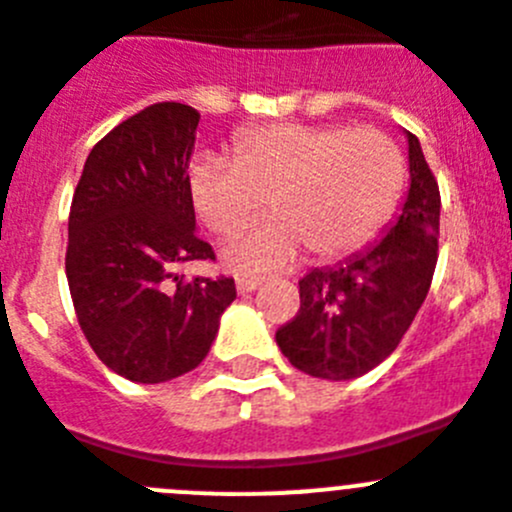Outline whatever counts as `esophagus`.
<instances>
[{
	"mask_svg": "<svg viewBox=\"0 0 512 512\" xmlns=\"http://www.w3.org/2000/svg\"><path fill=\"white\" fill-rule=\"evenodd\" d=\"M260 287V277H237V292L247 295V292H255Z\"/></svg>",
	"mask_w": 512,
	"mask_h": 512,
	"instance_id": "34e87169",
	"label": "esophagus"
}]
</instances>
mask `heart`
Segmentation results:
<instances>
[{
  "label": "heart",
  "mask_w": 512,
  "mask_h": 512,
  "mask_svg": "<svg viewBox=\"0 0 512 512\" xmlns=\"http://www.w3.org/2000/svg\"><path fill=\"white\" fill-rule=\"evenodd\" d=\"M405 185L398 142L372 127L265 124L242 130L230 157L200 155L187 175L202 225L232 237L265 212L275 220L227 247L240 270H275L302 252L340 260L365 250L393 217Z\"/></svg>",
  "instance_id": "obj_1"
}]
</instances>
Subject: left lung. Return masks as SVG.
I'll return each mask as SVG.
<instances>
[{"mask_svg":"<svg viewBox=\"0 0 512 512\" xmlns=\"http://www.w3.org/2000/svg\"><path fill=\"white\" fill-rule=\"evenodd\" d=\"M410 190L377 245L300 280V310L277 330L282 355L312 377L352 380L380 365L413 325L438 265L440 190L408 132Z\"/></svg>","mask_w":512,"mask_h":512,"instance_id":"8db88e82","label":"left lung"}]
</instances>
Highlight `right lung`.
<instances>
[{
	"label": "right lung",
	"instance_id": "add662e5",
	"mask_svg": "<svg viewBox=\"0 0 512 512\" xmlns=\"http://www.w3.org/2000/svg\"><path fill=\"white\" fill-rule=\"evenodd\" d=\"M200 112L157 102L102 137L84 162L69 207L67 282L84 337L132 382H165L210 352L232 277L175 275L215 260L195 235L187 170Z\"/></svg>",
	"mask_w": 512,
	"mask_h": 512
}]
</instances>
